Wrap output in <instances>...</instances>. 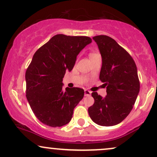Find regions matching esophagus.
<instances>
[{
    "label": "esophagus",
    "mask_w": 157,
    "mask_h": 157,
    "mask_svg": "<svg viewBox=\"0 0 157 157\" xmlns=\"http://www.w3.org/2000/svg\"><path fill=\"white\" fill-rule=\"evenodd\" d=\"M91 95V92L88 90H85V96H90Z\"/></svg>",
    "instance_id": "1"
}]
</instances>
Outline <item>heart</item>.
Wrapping results in <instances>:
<instances>
[{"instance_id": "heart-1", "label": "heart", "mask_w": 157, "mask_h": 157, "mask_svg": "<svg viewBox=\"0 0 157 157\" xmlns=\"http://www.w3.org/2000/svg\"><path fill=\"white\" fill-rule=\"evenodd\" d=\"M96 54H98V53H90V54H89V56H95V55H96Z\"/></svg>"}]
</instances>
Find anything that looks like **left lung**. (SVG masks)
<instances>
[{
	"instance_id": "left-lung-1",
	"label": "left lung",
	"mask_w": 157,
	"mask_h": 157,
	"mask_svg": "<svg viewBox=\"0 0 157 157\" xmlns=\"http://www.w3.org/2000/svg\"><path fill=\"white\" fill-rule=\"evenodd\" d=\"M93 39L102 57L99 79L106 86V96L93 92L94 104L88 114L99 125H116L131 112L139 93L137 67L131 56L112 37L97 35Z\"/></svg>"
}]
</instances>
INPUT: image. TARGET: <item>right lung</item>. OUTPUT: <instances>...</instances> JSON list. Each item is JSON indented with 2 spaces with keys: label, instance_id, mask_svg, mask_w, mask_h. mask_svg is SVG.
<instances>
[{
  "label": "right lung",
  "instance_id": "add662e5",
  "mask_svg": "<svg viewBox=\"0 0 157 157\" xmlns=\"http://www.w3.org/2000/svg\"><path fill=\"white\" fill-rule=\"evenodd\" d=\"M92 42L87 36L55 35L35 53L27 69L26 97L36 117L50 127L70 122L84 96L80 88L63 89V77L74 67L77 56Z\"/></svg>",
  "mask_w": 157,
  "mask_h": 157
}]
</instances>
